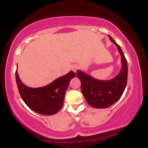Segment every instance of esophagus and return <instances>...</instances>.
Returning <instances> with one entry per match:
<instances>
[{
  "mask_svg": "<svg viewBox=\"0 0 148 148\" xmlns=\"http://www.w3.org/2000/svg\"><path fill=\"white\" fill-rule=\"evenodd\" d=\"M72 71H73V72H76V71H77V69H78V66H77V65H74V66H72Z\"/></svg>",
  "mask_w": 148,
  "mask_h": 148,
  "instance_id": "34e87169",
  "label": "esophagus"
}]
</instances>
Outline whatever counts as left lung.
<instances>
[{
    "label": "left lung",
    "mask_w": 148,
    "mask_h": 148,
    "mask_svg": "<svg viewBox=\"0 0 148 148\" xmlns=\"http://www.w3.org/2000/svg\"><path fill=\"white\" fill-rule=\"evenodd\" d=\"M111 41L116 46L121 56L122 68L113 79L101 81L78 70L76 75L81 81V89L86 101L96 108H105L116 102L123 95L127 86L128 67L123 51L116 42L108 35Z\"/></svg>",
    "instance_id": "left-lung-1"
}]
</instances>
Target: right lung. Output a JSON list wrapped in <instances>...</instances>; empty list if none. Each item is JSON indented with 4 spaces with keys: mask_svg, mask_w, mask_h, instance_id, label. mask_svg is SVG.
I'll use <instances>...</instances> for the list:
<instances>
[{
    "mask_svg": "<svg viewBox=\"0 0 148 148\" xmlns=\"http://www.w3.org/2000/svg\"><path fill=\"white\" fill-rule=\"evenodd\" d=\"M15 74L18 92L25 104L33 111L46 115H54L61 109L69 82L76 76L70 71L47 86L33 88L23 84L17 70Z\"/></svg>",
    "mask_w": 148,
    "mask_h": 148,
    "instance_id": "obj_1",
    "label": "right lung"
}]
</instances>
